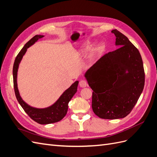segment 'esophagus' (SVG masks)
Returning a JSON list of instances; mask_svg holds the SVG:
<instances>
[{
  "label": "esophagus",
  "mask_w": 157,
  "mask_h": 157,
  "mask_svg": "<svg viewBox=\"0 0 157 157\" xmlns=\"http://www.w3.org/2000/svg\"><path fill=\"white\" fill-rule=\"evenodd\" d=\"M79 85L80 87H82V88H84V87H86L87 86V81L86 80H80V81L79 82Z\"/></svg>",
  "instance_id": "esophagus-1"
}]
</instances>
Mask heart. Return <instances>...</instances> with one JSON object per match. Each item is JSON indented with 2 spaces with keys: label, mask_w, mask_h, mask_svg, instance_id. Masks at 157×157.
Wrapping results in <instances>:
<instances>
[{
  "label": "heart",
  "mask_w": 157,
  "mask_h": 157,
  "mask_svg": "<svg viewBox=\"0 0 157 157\" xmlns=\"http://www.w3.org/2000/svg\"><path fill=\"white\" fill-rule=\"evenodd\" d=\"M86 48L87 49H89V48H90V44H88L86 45ZM100 50V48H98V50Z\"/></svg>",
  "instance_id": "heart-1"
}]
</instances>
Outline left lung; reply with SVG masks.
<instances>
[{
	"mask_svg": "<svg viewBox=\"0 0 157 157\" xmlns=\"http://www.w3.org/2000/svg\"><path fill=\"white\" fill-rule=\"evenodd\" d=\"M116 50L104 55L85 74L93 90L94 113L103 119L126 117L134 107L145 84V71L139 50L117 29ZM128 73H125V70Z\"/></svg>",
	"mask_w": 157,
	"mask_h": 157,
	"instance_id": "left-lung-1",
	"label": "left lung"
}]
</instances>
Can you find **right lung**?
Instances as JSON below:
<instances>
[{
  "label": "right lung",
  "instance_id": "obj_1",
  "mask_svg": "<svg viewBox=\"0 0 157 157\" xmlns=\"http://www.w3.org/2000/svg\"><path fill=\"white\" fill-rule=\"evenodd\" d=\"M44 36L35 35L31 40L28 41L23 46V48L19 52L14 61L13 66V88L15 92L16 97L19 103L23 109V110L27 114L29 117L34 121L40 124H52L60 121L66 115L68 110V103L73 98L75 94L77 91V86L78 82L76 81L71 86L64 92L61 95L59 99L53 105L46 109H36L32 107L22 100L18 92L17 86V72L19 63L22 59L23 56L25 54L27 48L33 45L35 42L40 39H42Z\"/></svg>",
  "mask_w": 157,
  "mask_h": 157
}]
</instances>
